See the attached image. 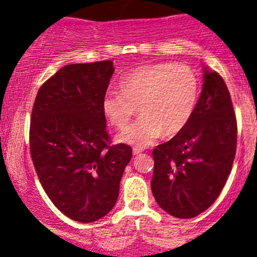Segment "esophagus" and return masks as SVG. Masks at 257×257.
Here are the masks:
<instances>
[{
  "instance_id": "34e87169",
  "label": "esophagus",
  "mask_w": 257,
  "mask_h": 257,
  "mask_svg": "<svg viewBox=\"0 0 257 257\" xmlns=\"http://www.w3.org/2000/svg\"><path fill=\"white\" fill-rule=\"evenodd\" d=\"M142 152H143V149H142V148H134V149H133V154H134V155L141 154Z\"/></svg>"
}]
</instances>
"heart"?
<instances>
[{"mask_svg":"<svg viewBox=\"0 0 257 257\" xmlns=\"http://www.w3.org/2000/svg\"><path fill=\"white\" fill-rule=\"evenodd\" d=\"M118 89L120 94L104 95L103 114L110 125L123 129L139 108L141 119L118 134L116 142L145 148L188 125L198 104L199 79L183 64H147L121 77Z\"/></svg>","mask_w":257,"mask_h":257,"instance_id":"heart-1","label":"heart"}]
</instances>
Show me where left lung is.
<instances>
[{
  "label": "left lung",
  "mask_w": 257,
  "mask_h": 257,
  "mask_svg": "<svg viewBox=\"0 0 257 257\" xmlns=\"http://www.w3.org/2000/svg\"><path fill=\"white\" fill-rule=\"evenodd\" d=\"M231 97L219 73L204 68L203 90L188 125L153 150L152 191L172 216L190 219L221 193L236 153Z\"/></svg>",
  "instance_id": "obj_1"
}]
</instances>
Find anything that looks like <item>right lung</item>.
I'll return each instance as SVG.
<instances>
[{
    "label": "right lung",
    "mask_w": 257,
    "mask_h": 257,
    "mask_svg": "<svg viewBox=\"0 0 257 257\" xmlns=\"http://www.w3.org/2000/svg\"><path fill=\"white\" fill-rule=\"evenodd\" d=\"M113 61L67 64L40 88L33 104L30 149L38 179L57 209L93 222L115 205L126 144L109 145L102 100Z\"/></svg>",
    "instance_id": "add662e5"
}]
</instances>
